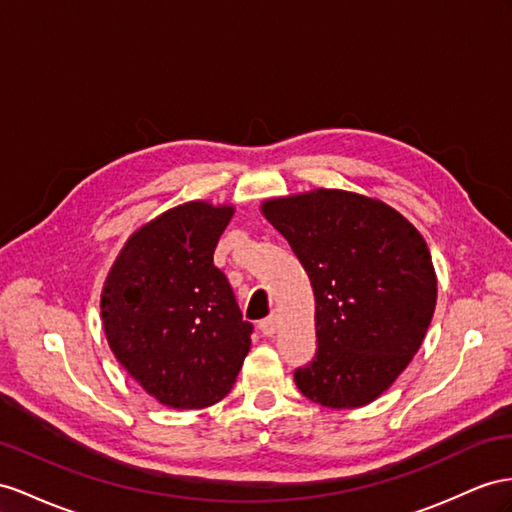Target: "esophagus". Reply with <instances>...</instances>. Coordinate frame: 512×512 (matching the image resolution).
I'll use <instances>...</instances> for the list:
<instances>
[{"instance_id": "34e87169", "label": "esophagus", "mask_w": 512, "mask_h": 512, "mask_svg": "<svg viewBox=\"0 0 512 512\" xmlns=\"http://www.w3.org/2000/svg\"><path fill=\"white\" fill-rule=\"evenodd\" d=\"M259 331L264 333L266 337H272L274 333L279 331V318H277V313H274V316H270V318H266V320H261L259 322Z\"/></svg>"}]
</instances>
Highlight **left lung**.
Returning a JSON list of instances; mask_svg holds the SVG:
<instances>
[{"label": "left lung", "mask_w": 512, "mask_h": 512, "mask_svg": "<svg viewBox=\"0 0 512 512\" xmlns=\"http://www.w3.org/2000/svg\"><path fill=\"white\" fill-rule=\"evenodd\" d=\"M307 270L318 352L294 372L303 396L329 409L374 402L411 363L437 305L430 251L387 203L311 190L261 203Z\"/></svg>", "instance_id": "8db88e82"}]
</instances>
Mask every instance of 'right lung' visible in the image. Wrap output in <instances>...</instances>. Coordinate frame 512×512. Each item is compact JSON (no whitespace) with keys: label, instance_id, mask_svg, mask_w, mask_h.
Segmentation results:
<instances>
[{"label":"right lung","instance_id":"1","mask_svg":"<svg viewBox=\"0 0 512 512\" xmlns=\"http://www.w3.org/2000/svg\"><path fill=\"white\" fill-rule=\"evenodd\" d=\"M233 205L190 201L125 242L101 292L110 350L140 387L173 409H203L231 391L251 350L214 248Z\"/></svg>","mask_w":512,"mask_h":512}]
</instances>
